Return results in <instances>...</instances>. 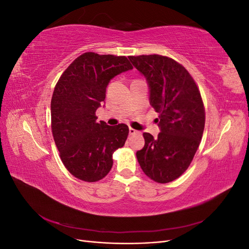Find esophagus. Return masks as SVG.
<instances>
[{
    "instance_id": "1",
    "label": "esophagus",
    "mask_w": 249,
    "mask_h": 249,
    "mask_svg": "<svg viewBox=\"0 0 249 249\" xmlns=\"http://www.w3.org/2000/svg\"><path fill=\"white\" fill-rule=\"evenodd\" d=\"M129 134L130 135H135V134H138V131H136L135 129H132V127H130L129 129Z\"/></svg>"
}]
</instances>
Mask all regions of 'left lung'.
Instances as JSON below:
<instances>
[{
	"label": "left lung",
	"instance_id": "left-lung-1",
	"mask_svg": "<svg viewBox=\"0 0 249 249\" xmlns=\"http://www.w3.org/2000/svg\"><path fill=\"white\" fill-rule=\"evenodd\" d=\"M146 79L149 104L159 113L160 133H143L144 147L136 153L140 167L157 183H169L189 167L205 129L199 90L184 66L160 55L130 56Z\"/></svg>",
	"mask_w": 249,
	"mask_h": 249
}]
</instances>
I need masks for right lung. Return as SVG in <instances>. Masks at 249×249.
Listing matches in <instances>:
<instances>
[{
	"mask_svg": "<svg viewBox=\"0 0 249 249\" xmlns=\"http://www.w3.org/2000/svg\"><path fill=\"white\" fill-rule=\"evenodd\" d=\"M133 70L124 56L81 55L60 77L51 101L52 132L62 163L73 177L96 182L112 168V155L124 145L129 127L97 123L110 81Z\"/></svg>",
	"mask_w": 249,
	"mask_h": 249,
	"instance_id": "obj_1",
	"label": "right lung"
}]
</instances>
